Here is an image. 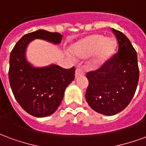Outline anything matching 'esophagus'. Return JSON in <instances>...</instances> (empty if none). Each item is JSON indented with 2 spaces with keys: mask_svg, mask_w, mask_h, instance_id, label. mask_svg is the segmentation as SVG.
Here are the masks:
<instances>
[{
  "mask_svg": "<svg viewBox=\"0 0 146 146\" xmlns=\"http://www.w3.org/2000/svg\"><path fill=\"white\" fill-rule=\"evenodd\" d=\"M84 71L81 69V68H79L77 67L76 69V72H75V76L76 77H78V76H84Z\"/></svg>",
  "mask_w": 146,
  "mask_h": 146,
  "instance_id": "1",
  "label": "esophagus"
}]
</instances>
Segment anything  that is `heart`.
Listing matches in <instances>:
<instances>
[{
	"label": "heart",
	"instance_id": "heart-1",
	"mask_svg": "<svg viewBox=\"0 0 146 146\" xmlns=\"http://www.w3.org/2000/svg\"><path fill=\"white\" fill-rule=\"evenodd\" d=\"M114 47L113 39L103 38L100 34H92L73 44L72 50L73 54L80 58H88L95 53L94 62L96 66H100L112 54Z\"/></svg>",
	"mask_w": 146,
	"mask_h": 146
}]
</instances>
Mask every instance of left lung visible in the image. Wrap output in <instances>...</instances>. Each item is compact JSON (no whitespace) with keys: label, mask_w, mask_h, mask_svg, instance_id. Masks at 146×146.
<instances>
[{"label":"left lung","mask_w":146,"mask_h":146,"mask_svg":"<svg viewBox=\"0 0 146 146\" xmlns=\"http://www.w3.org/2000/svg\"><path fill=\"white\" fill-rule=\"evenodd\" d=\"M118 51L98 69L87 73L88 87L86 101L92 110L113 116L125 109L135 95L139 68L137 52L129 39L119 30L112 29Z\"/></svg>","instance_id":"left-lung-1"}]
</instances>
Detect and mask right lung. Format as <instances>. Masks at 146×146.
Returning a JSON list of instances; mask_svg holds the SVG:
<instances>
[{"mask_svg":"<svg viewBox=\"0 0 146 146\" xmlns=\"http://www.w3.org/2000/svg\"><path fill=\"white\" fill-rule=\"evenodd\" d=\"M62 38L59 33L36 30L24 35L11 51L8 78L11 91L21 107L33 116L44 117L56 111L66 87L74 80L75 67L35 68L26 59V48L34 39L59 44Z\"/></svg>","mask_w":146,"mask_h":146,"instance_id":"right-lung-1","label":"right lung"}]
</instances>
